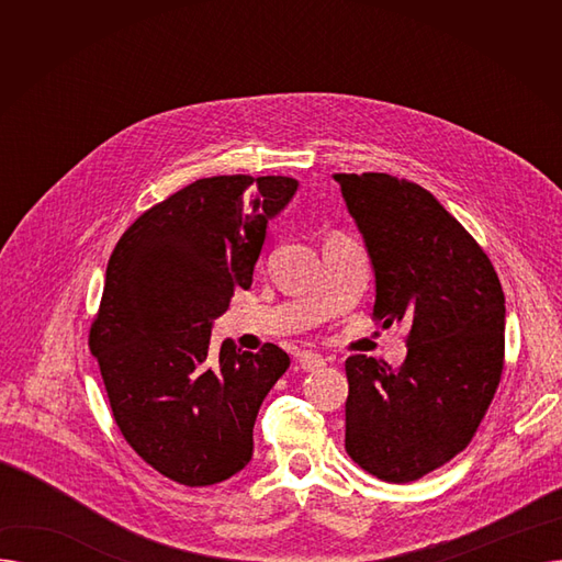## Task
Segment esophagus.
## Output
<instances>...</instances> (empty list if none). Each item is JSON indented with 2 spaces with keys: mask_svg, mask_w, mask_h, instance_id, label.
<instances>
[{
  "mask_svg": "<svg viewBox=\"0 0 562 562\" xmlns=\"http://www.w3.org/2000/svg\"><path fill=\"white\" fill-rule=\"evenodd\" d=\"M299 367L303 371H318L326 367V360H323L321 356H316V352H301L299 356Z\"/></svg>",
  "mask_w": 562,
  "mask_h": 562,
  "instance_id": "obj_1",
  "label": "esophagus"
}]
</instances>
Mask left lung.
<instances>
[{
    "instance_id": "1",
    "label": "left lung",
    "mask_w": 562,
    "mask_h": 562,
    "mask_svg": "<svg viewBox=\"0 0 562 562\" xmlns=\"http://www.w3.org/2000/svg\"><path fill=\"white\" fill-rule=\"evenodd\" d=\"M375 276L373 318L409 323L401 367L346 360V451L369 474L409 483L474 437L504 369L506 299L487 255L415 182L335 175Z\"/></svg>"
}]
</instances>
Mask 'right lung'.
<instances>
[{"label": "right lung", "mask_w": 562, "mask_h": 562, "mask_svg": "<svg viewBox=\"0 0 562 562\" xmlns=\"http://www.w3.org/2000/svg\"><path fill=\"white\" fill-rule=\"evenodd\" d=\"M296 191L282 175L204 177L140 214L111 252L88 346L123 437L175 483L214 485L252 458L259 405L289 356L232 339L214 356L210 341Z\"/></svg>", "instance_id": "1"}]
</instances>
